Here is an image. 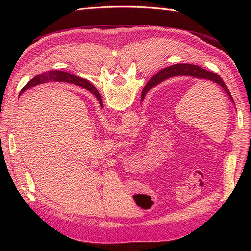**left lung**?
Segmentation results:
<instances>
[{"label": "left lung", "instance_id": "left-lung-1", "mask_svg": "<svg viewBox=\"0 0 251 251\" xmlns=\"http://www.w3.org/2000/svg\"><path fill=\"white\" fill-rule=\"evenodd\" d=\"M179 75H189V76H194L196 78H201V79H207L210 81H214L220 87H222L224 89L225 92L228 94L229 98L232 100V96L229 92L228 88L225 85V82L223 81V79L219 76L217 73L214 72H210L203 69V68L197 66V65H192V64H177V65H174L168 68H164L161 71H159L155 76L151 78V82L148 86V88H153L155 85H158L159 82L163 81L166 78H170L173 76H179ZM96 89V88H95ZM143 92V91H142ZM96 98L100 101V103H102V100H101V96L100 94V92L96 90V94H95ZM141 98H143V95L141 94ZM234 103V102H233Z\"/></svg>", "mask_w": 251, "mask_h": 251}]
</instances>
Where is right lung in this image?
I'll return each instance as SVG.
<instances>
[{"label":"right lung","instance_id":"1","mask_svg":"<svg viewBox=\"0 0 251 251\" xmlns=\"http://www.w3.org/2000/svg\"><path fill=\"white\" fill-rule=\"evenodd\" d=\"M52 80L53 81H65V82L74 83V85H77V86H80L82 88L87 89L88 91H90V92L92 93V94H94V95L96 94L95 87L93 85H91L89 81H87L86 79H83V78L75 76V75H73L71 73L64 72V71H48L46 73H42V74L36 75L34 78H32L31 80H30L27 83V85L21 90V93L24 92L25 90H27L29 88L37 86V85H41V83L52 81ZM151 82V80H150V82H148V85L144 87L143 92H142L143 96L146 95V93L151 89V88H148V86L150 85ZM100 105L102 107V103Z\"/></svg>","mask_w":251,"mask_h":251}]
</instances>
